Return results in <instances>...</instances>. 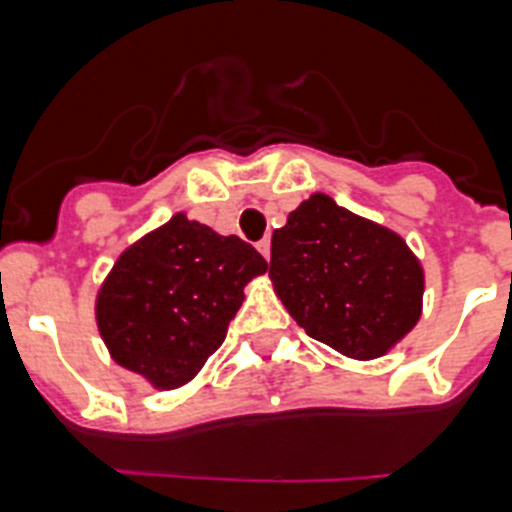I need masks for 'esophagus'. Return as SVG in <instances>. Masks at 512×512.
<instances>
[{
	"label": "esophagus",
	"instance_id": "1",
	"mask_svg": "<svg viewBox=\"0 0 512 512\" xmlns=\"http://www.w3.org/2000/svg\"><path fill=\"white\" fill-rule=\"evenodd\" d=\"M261 251V256H264L266 261H269V256H271V241L269 238H264V241H259V246H256Z\"/></svg>",
	"mask_w": 512,
	"mask_h": 512
}]
</instances>
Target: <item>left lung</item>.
Returning a JSON list of instances; mask_svg holds the SVG:
<instances>
[{
	"label": "left lung",
	"instance_id": "1",
	"mask_svg": "<svg viewBox=\"0 0 512 512\" xmlns=\"http://www.w3.org/2000/svg\"><path fill=\"white\" fill-rule=\"evenodd\" d=\"M269 277L307 336L351 359L387 354L420 318L423 269L408 243L328 194L274 230Z\"/></svg>",
	"mask_w": 512,
	"mask_h": 512
}]
</instances>
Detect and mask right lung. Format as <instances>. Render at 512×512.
Masks as SVG:
<instances>
[{"label":"right lung","mask_w":512,"mask_h":512,"mask_svg":"<svg viewBox=\"0 0 512 512\" xmlns=\"http://www.w3.org/2000/svg\"><path fill=\"white\" fill-rule=\"evenodd\" d=\"M266 261L238 235L174 215L112 266L97 297V325L112 359L174 390L225 341L243 287Z\"/></svg>","instance_id":"obj_1"}]
</instances>
